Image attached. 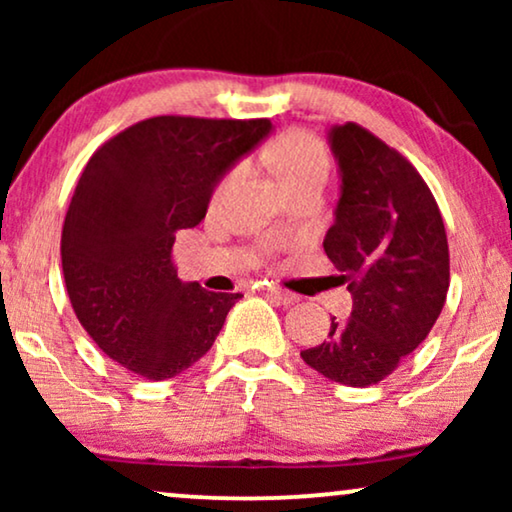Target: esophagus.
Listing matches in <instances>:
<instances>
[{
	"label": "esophagus",
	"mask_w": 512,
	"mask_h": 512,
	"mask_svg": "<svg viewBox=\"0 0 512 512\" xmlns=\"http://www.w3.org/2000/svg\"><path fill=\"white\" fill-rule=\"evenodd\" d=\"M268 296H272L275 300H279V303L282 305H296L298 303V296L296 293H291V291H286V289H279V286H268Z\"/></svg>",
	"instance_id": "esophagus-1"
}]
</instances>
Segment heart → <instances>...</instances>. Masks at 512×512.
Segmentation results:
<instances>
[{
  "instance_id": "heart-1",
  "label": "heart",
  "mask_w": 512,
  "mask_h": 512,
  "mask_svg": "<svg viewBox=\"0 0 512 512\" xmlns=\"http://www.w3.org/2000/svg\"><path fill=\"white\" fill-rule=\"evenodd\" d=\"M265 160L284 179V184L291 193L312 186L324 188L328 174H331V158H328L326 146L305 130H291L279 137L270 146V151L265 153ZM244 174H247V165L244 163H235L223 174L212 193L214 205L226 202V198L240 184Z\"/></svg>"
}]
</instances>
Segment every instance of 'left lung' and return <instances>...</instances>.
<instances>
[{
  "label": "left lung",
  "mask_w": 512,
  "mask_h": 512,
  "mask_svg": "<svg viewBox=\"0 0 512 512\" xmlns=\"http://www.w3.org/2000/svg\"><path fill=\"white\" fill-rule=\"evenodd\" d=\"M331 149L342 186L324 251L354 305L300 356L328 380L370 387L436 324L450 289V249L438 202L408 158L352 121L331 130Z\"/></svg>",
  "instance_id": "8db88e82"
}]
</instances>
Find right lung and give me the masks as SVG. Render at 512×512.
<instances>
[{
  "mask_svg": "<svg viewBox=\"0 0 512 512\" xmlns=\"http://www.w3.org/2000/svg\"><path fill=\"white\" fill-rule=\"evenodd\" d=\"M270 128L268 118L153 116L90 156L62 226V275L95 345L144 380H167L205 356L242 298L181 282L172 247Z\"/></svg>",
  "mask_w": 512,
  "mask_h": 512,
  "instance_id": "obj_1",
  "label": "right lung"
}]
</instances>
